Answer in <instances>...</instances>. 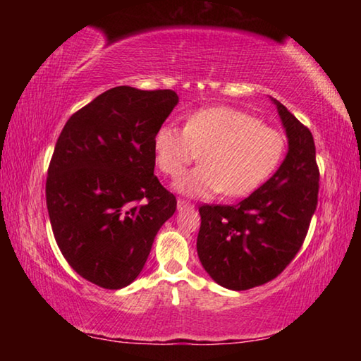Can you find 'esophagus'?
Segmentation results:
<instances>
[{
  "label": "esophagus",
  "instance_id": "1",
  "mask_svg": "<svg viewBox=\"0 0 361 361\" xmlns=\"http://www.w3.org/2000/svg\"><path fill=\"white\" fill-rule=\"evenodd\" d=\"M176 207H178V210H185V209H191V207H194L191 202H188V200L185 199H178L176 200Z\"/></svg>",
  "mask_w": 361,
  "mask_h": 361
}]
</instances>
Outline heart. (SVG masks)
I'll return each mask as SVG.
<instances>
[{"label": "heart", "mask_w": 361, "mask_h": 361, "mask_svg": "<svg viewBox=\"0 0 361 361\" xmlns=\"http://www.w3.org/2000/svg\"><path fill=\"white\" fill-rule=\"evenodd\" d=\"M154 159L164 175L178 176L200 154V164L175 181L188 197L221 192L243 197L277 169L285 137L255 116L231 106L202 108L189 114L185 129L161 126L154 135Z\"/></svg>", "instance_id": "b5f03b06"}]
</instances>
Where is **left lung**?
<instances>
[{
	"label": "left lung",
	"instance_id": "left-lung-1",
	"mask_svg": "<svg viewBox=\"0 0 361 361\" xmlns=\"http://www.w3.org/2000/svg\"><path fill=\"white\" fill-rule=\"evenodd\" d=\"M274 103L288 137L282 166L237 205L199 207V259L218 285L235 291L283 272L302 247L319 202L312 133L282 103Z\"/></svg>",
	"mask_w": 361,
	"mask_h": 361
}]
</instances>
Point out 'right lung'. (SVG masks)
I'll return each instance as SVG.
<instances>
[{
  "label": "right lung",
  "mask_w": 361,
  "mask_h": 361,
  "mask_svg": "<svg viewBox=\"0 0 361 361\" xmlns=\"http://www.w3.org/2000/svg\"><path fill=\"white\" fill-rule=\"evenodd\" d=\"M173 90L113 87L66 121L46 180L52 232L82 279L124 288L142 272L157 231L176 210L154 175V135Z\"/></svg>",
  "instance_id": "add662e5"
}]
</instances>
